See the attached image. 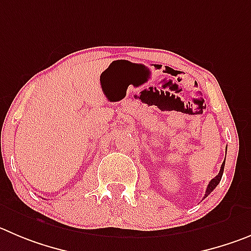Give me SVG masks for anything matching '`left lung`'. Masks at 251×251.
<instances>
[{
    "label": "left lung",
    "instance_id": "obj_1",
    "mask_svg": "<svg viewBox=\"0 0 251 251\" xmlns=\"http://www.w3.org/2000/svg\"><path fill=\"white\" fill-rule=\"evenodd\" d=\"M224 165H226V160H224L223 165H222V167H221V171H219V173H218V175L215 176L214 178H213L212 181L209 182V184H208V187H207V191H205V194H204V198H205V197H208V196H209V194L212 193V192H213V189H214L215 187H217L218 184H219V182H221V179H222V176H223Z\"/></svg>",
    "mask_w": 251,
    "mask_h": 251
}]
</instances>
